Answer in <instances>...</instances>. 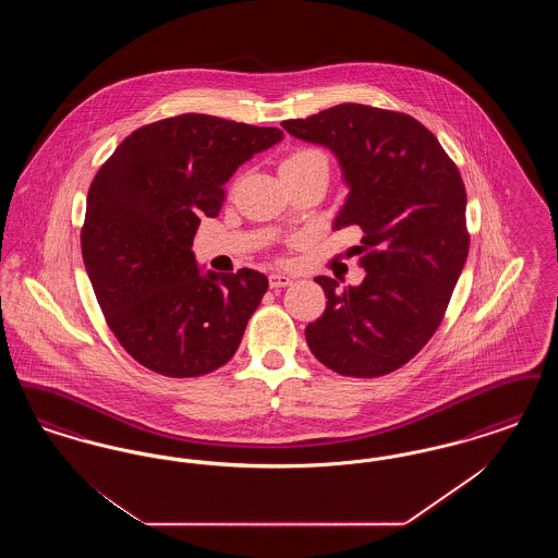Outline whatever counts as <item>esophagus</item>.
<instances>
[{
  "instance_id": "1",
  "label": "esophagus",
  "mask_w": 558,
  "mask_h": 558,
  "mask_svg": "<svg viewBox=\"0 0 558 558\" xmlns=\"http://www.w3.org/2000/svg\"><path fill=\"white\" fill-rule=\"evenodd\" d=\"M292 278L287 274H269V287L271 289H284V287H291Z\"/></svg>"
}]
</instances>
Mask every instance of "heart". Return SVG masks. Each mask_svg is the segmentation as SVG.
I'll return each mask as SVG.
<instances>
[{"label":"heart","instance_id":"heart-1","mask_svg":"<svg viewBox=\"0 0 558 558\" xmlns=\"http://www.w3.org/2000/svg\"><path fill=\"white\" fill-rule=\"evenodd\" d=\"M305 165H326V159L318 150L301 148V150H294L292 155L280 162V171L292 169V167H305Z\"/></svg>","mask_w":558,"mask_h":558}]
</instances>
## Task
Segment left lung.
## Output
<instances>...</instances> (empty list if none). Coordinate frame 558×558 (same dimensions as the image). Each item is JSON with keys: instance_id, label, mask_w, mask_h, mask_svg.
I'll use <instances>...</instances> for the list:
<instances>
[{"instance_id": "1", "label": "left lung", "mask_w": 558, "mask_h": 558, "mask_svg": "<svg viewBox=\"0 0 558 558\" xmlns=\"http://www.w3.org/2000/svg\"><path fill=\"white\" fill-rule=\"evenodd\" d=\"M328 148L349 187L332 230L364 232L362 284L318 276L326 310L305 339L324 366L372 378L398 371L435 335L469 255L466 190L439 140L403 112L339 105L284 121Z\"/></svg>"}]
</instances>
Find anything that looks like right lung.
Segmentation results:
<instances>
[{
	"label": "right lung",
	"mask_w": 558,
	"mask_h": 558,
	"mask_svg": "<svg viewBox=\"0 0 558 558\" xmlns=\"http://www.w3.org/2000/svg\"><path fill=\"white\" fill-rule=\"evenodd\" d=\"M284 133L180 114L125 137L96 173L81 253L108 326L142 366L173 378L223 366L267 291L266 274L201 271L192 240L242 162Z\"/></svg>",
	"instance_id": "1"
}]
</instances>
